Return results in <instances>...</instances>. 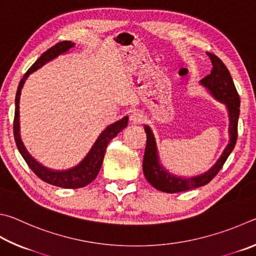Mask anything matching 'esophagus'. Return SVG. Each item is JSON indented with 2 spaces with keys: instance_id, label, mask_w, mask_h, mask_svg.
<instances>
[{
  "instance_id": "1",
  "label": "esophagus",
  "mask_w": 256,
  "mask_h": 256,
  "mask_svg": "<svg viewBox=\"0 0 256 256\" xmlns=\"http://www.w3.org/2000/svg\"><path fill=\"white\" fill-rule=\"evenodd\" d=\"M129 120H130V122L132 124H140L144 121V116L140 114V112H134V114H132L130 116H129Z\"/></svg>"
}]
</instances>
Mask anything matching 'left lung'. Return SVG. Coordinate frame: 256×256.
<instances>
[{
	"label": "left lung",
	"instance_id": "obj_1",
	"mask_svg": "<svg viewBox=\"0 0 256 256\" xmlns=\"http://www.w3.org/2000/svg\"><path fill=\"white\" fill-rule=\"evenodd\" d=\"M208 56L212 60V70L208 76L200 80V84L206 88L212 98L225 104L228 112V120H230V126H228L230 142H228L220 158L208 171L190 178L178 176L173 173H170L160 163L154 134L150 126L145 124L144 129L146 132L147 140L144 160H142V171H144V176L146 180L150 182V184L153 186L155 189L166 192V194H176V192L188 191L207 184L222 168L224 163L226 162L227 158L234 150L236 144L237 122H238L240 104L238 93L236 91L230 70H227L225 64L214 54L208 52Z\"/></svg>",
	"mask_w": 256,
	"mask_h": 256
}]
</instances>
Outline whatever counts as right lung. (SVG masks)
<instances>
[{
    "label": "right lung",
    "instance_id": "right-lung-1",
    "mask_svg": "<svg viewBox=\"0 0 256 256\" xmlns=\"http://www.w3.org/2000/svg\"><path fill=\"white\" fill-rule=\"evenodd\" d=\"M75 46V42H60L56 44L55 46L49 48L47 52H44L40 56L34 64L30 67L28 72L21 78L19 86H18L16 96V114H14V124H13V132H14V140L18 150H19L22 158L26 160V163L29 165V168L32 170V172L42 181L49 183V184L64 188V189H78L90 184L94 178H96L98 171L102 166L103 158L106 146L109 142L114 138L118 134L128 126V116H126L116 122L111 124L98 135V140L94 142L88 153L85 155V158L75 166L67 170H52L46 168L38 160H36L30 153L26 150L24 142L21 140L20 135V96L21 90L24 88L26 78L34 72L42 68L47 62L55 60L60 55L68 52L70 49Z\"/></svg>",
    "mask_w": 256,
    "mask_h": 256
}]
</instances>
